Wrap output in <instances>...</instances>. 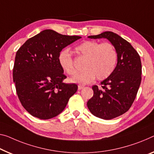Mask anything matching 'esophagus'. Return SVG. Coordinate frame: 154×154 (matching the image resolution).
Listing matches in <instances>:
<instances>
[{
	"label": "esophagus",
	"instance_id": "esophagus-1",
	"mask_svg": "<svg viewBox=\"0 0 154 154\" xmlns=\"http://www.w3.org/2000/svg\"><path fill=\"white\" fill-rule=\"evenodd\" d=\"M84 86L83 85H79V86H78V89H79V90H80V89H82V88H83Z\"/></svg>",
	"mask_w": 154,
	"mask_h": 154
}]
</instances>
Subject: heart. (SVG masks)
<instances>
[{"label":"heart","mask_w":154,"mask_h":154,"mask_svg":"<svg viewBox=\"0 0 154 154\" xmlns=\"http://www.w3.org/2000/svg\"><path fill=\"white\" fill-rule=\"evenodd\" d=\"M81 57L86 58L84 63L85 71L70 79L72 82L87 84L97 80H103L112 74L116 66L118 54L116 49L110 42L100 43L95 41H87L75 48ZM58 62L66 74L74 75L76 71L74 67L72 54L68 49L61 50L58 56Z\"/></svg>","instance_id":"obj_1"}]
</instances>
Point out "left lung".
<instances>
[{
    "instance_id": "obj_1",
    "label": "left lung",
    "mask_w": 154,
    "mask_h": 154,
    "mask_svg": "<svg viewBox=\"0 0 154 154\" xmlns=\"http://www.w3.org/2000/svg\"><path fill=\"white\" fill-rule=\"evenodd\" d=\"M91 39L106 38L116 49L117 65L109 76L92 87L94 96L87 105L90 112L104 120H111L129 109L141 82L142 65L138 52L126 40L112 32H105Z\"/></svg>"
}]
</instances>
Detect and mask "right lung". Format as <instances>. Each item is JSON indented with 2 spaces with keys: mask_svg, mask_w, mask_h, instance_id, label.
Here are the masks:
<instances>
[{
  "mask_svg": "<svg viewBox=\"0 0 154 154\" xmlns=\"http://www.w3.org/2000/svg\"><path fill=\"white\" fill-rule=\"evenodd\" d=\"M80 38L45 29L28 39L17 51L14 82L21 104L33 116L42 120L56 116L76 92L77 85L63 82L67 77L59 65L58 56Z\"/></svg>",
  "mask_w": 154,
  "mask_h": 154,
  "instance_id": "1",
  "label": "right lung"
}]
</instances>
